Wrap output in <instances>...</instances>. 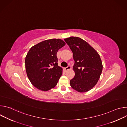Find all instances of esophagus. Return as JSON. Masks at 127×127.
Instances as JSON below:
<instances>
[{
	"label": "esophagus",
	"mask_w": 127,
	"mask_h": 127,
	"mask_svg": "<svg viewBox=\"0 0 127 127\" xmlns=\"http://www.w3.org/2000/svg\"><path fill=\"white\" fill-rule=\"evenodd\" d=\"M70 68H71L70 66H67V67H66L64 69H65V71H67V70H68L70 69Z\"/></svg>",
	"instance_id": "34e87169"
}]
</instances>
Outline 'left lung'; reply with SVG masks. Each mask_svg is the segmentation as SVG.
Here are the masks:
<instances>
[{
    "label": "left lung",
    "instance_id": "obj_1",
    "mask_svg": "<svg viewBox=\"0 0 127 127\" xmlns=\"http://www.w3.org/2000/svg\"><path fill=\"white\" fill-rule=\"evenodd\" d=\"M73 55L74 77L70 80L71 87L79 93L91 90L97 83L102 70L98 53L86 41L78 37L64 39Z\"/></svg>",
    "mask_w": 127,
    "mask_h": 127
}]
</instances>
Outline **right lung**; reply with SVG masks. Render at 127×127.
<instances>
[{
    "mask_svg": "<svg viewBox=\"0 0 127 127\" xmlns=\"http://www.w3.org/2000/svg\"><path fill=\"white\" fill-rule=\"evenodd\" d=\"M66 43L61 39H52L32 46L25 59L26 70L31 83L42 91L55 87L62 75L58 66L57 53Z\"/></svg>",
    "mask_w": 127,
    "mask_h": 127,
    "instance_id": "1",
    "label": "right lung"
}]
</instances>
